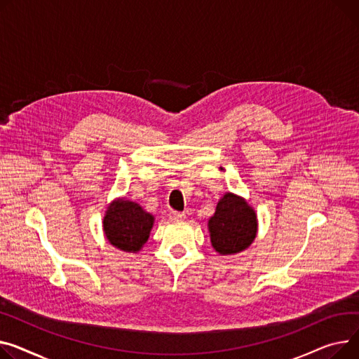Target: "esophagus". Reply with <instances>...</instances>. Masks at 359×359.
<instances>
[{
  "mask_svg": "<svg viewBox=\"0 0 359 359\" xmlns=\"http://www.w3.org/2000/svg\"><path fill=\"white\" fill-rule=\"evenodd\" d=\"M170 218L175 219V221H179V219H184L186 215L184 212H177V210H170Z\"/></svg>",
  "mask_w": 359,
  "mask_h": 359,
  "instance_id": "1",
  "label": "esophagus"
}]
</instances>
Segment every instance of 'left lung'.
<instances>
[{
	"label": "left lung",
	"instance_id": "obj_1",
	"mask_svg": "<svg viewBox=\"0 0 359 359\" xmlns=\"http://www.w3.org/2000/svg\"><path fill=\"white\" fill-rule=\"evenodd\" d=\"M212 247L219 254L241 252L251 245L257 233V217L248 203L226 194L209 219Z\"/></svg>",
	"mask_w": 359,
	"mask_h": 359
}]
</instances>
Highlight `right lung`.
Listing matches in <instances>:
<instances>
[{"label": "right lung", "mask_w": 359, "mask_h": 359, "mask_svg": "<svg viewBox=\"0 0 359 359\" xmlns=\"http://www.w3.org/2000/svg\"><path fill=\"white\" fill-rule=\"evenodd\" d=\"M154 217L138 203L119 199L114 202L104 218L107 240L116 248L135 252L149 240Z\"/></svg>", "instance_id": "add662e5"}]
</instances>
